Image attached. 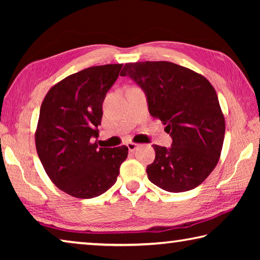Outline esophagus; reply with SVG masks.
Instances as JSON below:
<instances>
[{"label": "esophagus", "instance_id": "esophagus-1", "mask_svg": "<svg viewBox=\"0 0 260 260\" xmlns=\"http://www.w3.org/2000/svg\"><path fill=\"white\" fill-rule=\"evenodd\" d=\"M126 146H127V148H128L129 151H134L135 149H138L139 144L138 143H134V142H128V143L126 144Z\"/></svg>", "mask_w": 260, "mask_h": 260}]
</instances>
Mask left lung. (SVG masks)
Returning <instances> with one entry per match:
<instances>
[{
	"label": "left lung",
	"mask_w": 260,
	"mask_h": 260,
	"mask_svg": "<svg viewBox=\"0 0 260 260\" xmlns=\"http://www.w3.org/2000/svg\"><path fill=\"white\" fill-rule=\"evenodd\" d=\"M128 76L147 95L149 112L165 125L172 147L153 144L148 179L171 192L196 188L217 166L225 138V117L205 77L171 61L126 63Z\"/></svg>",
	"instance_id": "left-lung-1"
}]
</instances>
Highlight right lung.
<instances>
[{
  "label": "right lung",
  "mask_w": 260,
  "mask_h": 260,
  "mask_svg": "<svg viewBox=\"0 0 260 260\" xmlns=\"http://www.w3.org/2000/svg\"><path fill=\"white\" fill-rule=\"evenodd\" d=\"M122 64L91 67L57 82L43 99L35 147L57 188L77 199H93L111 188L128 155L126 146L99 148L102 105Z\"/></svg>",
  "instance_id": "add662e5"
}]
</instances>
